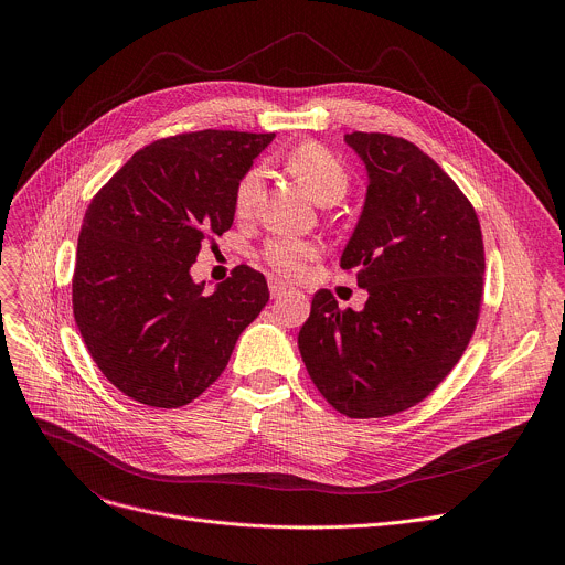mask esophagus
Listing matches in <instances>:
<instances>
[{
    "mask_svg": "<svg viewBox=\"0 0 565 565\" xmlns=\"http://www.w3.org/2000/svg\"><path fill=\"white\" fill-rule=\"evenodd\" d=\"M268 286H270V295H273L275 299H279V297H284V295H288V292L292 290V288H290L288 284H284L281 279H270Z\"/></svg>",
    "mask_w": 565,
    "mask_h": 565,
    "instance_id": "esophagus-1",
    "label": "esophagus"
}]
</instances>
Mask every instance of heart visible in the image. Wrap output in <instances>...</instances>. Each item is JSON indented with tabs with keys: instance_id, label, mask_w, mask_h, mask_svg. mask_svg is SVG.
Returning a JSON list of instances; mask_svg holds the SVG:
<instances>
[{
	"instance_id": "1",
	"label": "heart",
	"mask_w": 565,
	"mask_h": 565,
	"mask_svg": "<svg viewBox=\"0 0 565 565\" xmlns=\"http://www.w3.org/2000/svg\"><path fill=\"white\" fill-rule=\"evenodd\" d=\"M286 168L319 205L338 203L347 194L349 174L340 158L317 142L297 145L286 158ZM262 185L264 174L259 168L248 170L238 179L234 190V212L238 216L255 212ZM312 257H317V246L297 236H273L264 246V259L284 275H297Z\"/></svg>"
}]
</instances>
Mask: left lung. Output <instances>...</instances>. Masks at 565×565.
<instances>
[{
	"label": "left lung",
	"instance_id": "8db88e82",
	"mask_svg": "<svg viewBox=\"0 0 565 565\" xmlns=\"http://www.w3.org/2000/svg\"><path fill=\"white\" fill-rule=\"evenodd\" d=\"M366 168L362 214L340 266L369 292L342 310L319 290L297 344L310 380L349 418H384L425 399L465 353L480 310L486 253L458 185L405 138L353 131Z\"/></svg>",
	"mask_w": 565,
	"mask_h": 565
}]
</instances>
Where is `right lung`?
<instances>
[{"instance_id": "obj_1", "label": "right lung", "mask_w": 565, "mask_h": 565, "mask_svg": "<svg viewBox=\"0 0 565 565\" xmlns=\"http://www.w3.org/2000/svg\"><path fill=\"white\" fill-rule=\"evenodd\" d=\"M275 134L203 129L136 151L87 207L73 317L105 377L147 407L179 409L227 366L268 303L248 266L205 295L201 244L234 221V190Z\"/></svg>"}]
</instances>
